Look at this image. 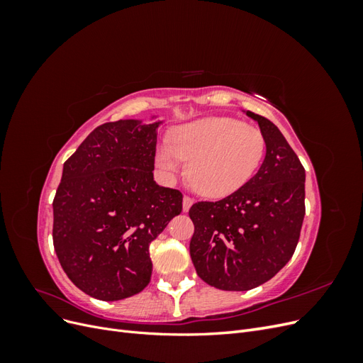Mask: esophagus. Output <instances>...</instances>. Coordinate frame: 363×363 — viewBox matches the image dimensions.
I'll list each match as a JSON object with an SVG mask.
<instances>
[{
  "instance_id": "1",
  "label": "esophagus",
  "mask_w": 363,
  "mask_h": 363,
  "mask_svg": "<svg viewBox=\"0 0 363 363\" xmlns=\"http://www.w3.org/2000/svg\"><path fill=\"white\" fill-rule=\"evenodd\" d=\"M192 204H194V200L191 199V196L184 195V199H183V211H184V212H188Z\"/></svg>"
}]
</instances>
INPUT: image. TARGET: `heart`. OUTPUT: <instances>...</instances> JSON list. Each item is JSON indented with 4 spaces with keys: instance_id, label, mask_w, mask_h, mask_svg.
<instances>
[{
    "instance_id": "heart-1",
    "label": "heart",
    "mask_w": 363,
    "mask_h": 363,
    "mask_svg": "<svg viewBox=\"0 0 363 363\" xmlns=\"http://www.w3.org/2000/svg\"><path fill=\"white\" fill-rule=\"evenodd\" d=\"M265 156L260 130L233 118H206L174 130L156 151L163 175L174 179L188 163V180L207 199H223L245 186Z\"/></svg>"
}]
</instances>
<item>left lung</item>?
<instances>
[{
	"instance_id": "1",
	"label": "left lung",
	"mask_w": 363,
	"mask_h": 363,
	"mask_svg": "<svg viewBox=\"0 0 363 363\" xmlns=\"http://www.w3.org/2000/svg\"><path fill=\"white\" fill-rule=\"evenodd\" d=\"M247 115L257 121L267 144L257 174L225 199L189 208L196 274L223 291H248L276 276L294 255L306 213L298 156L269 119Z\"/></svg>"
}]
</instances>
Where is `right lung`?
Masks as SVG:
<instances>
[{
    "label": "right lung",
    "instance_id": "obj_1",
    "mask_svg": "<svg viewBox=\"0 0 363 363\" xmlns=\"http://www.w3.org/2000/svg\"><path fill=\"white\" fill-rule=\"evenodd\" d=\"M159 123H106L63 163L52 244L63 271L94 298L116 301L150 283V244L183 208L152 179Z\"/></svg>",
    "mask_w": 363,
    "mask_h": 363
}]
</instances>
